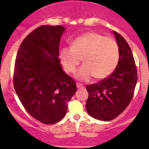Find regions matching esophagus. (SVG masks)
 Instances as JSON below:
<instances>
[{
	"instance_id": "34e87169",
	"label": "esophagus",
	"mask_w": 149,
	"mask_h": 149,
	"mask_svg": "<svg viewBox=\"0 0 149 149\" xmlns=\"http://www.w3.org/2000/svg\"><path fill=\"white\" fill-rule=\"evenodd\" d=\"M76 86H77V88H84V86L83 84H80V83H77L76 84Z\"/></svg>"
}]
</instances>
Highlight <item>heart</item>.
Segmentation results:
<instances>
[{
  "mask_svg": "<svg viewBox=\"0 0 149 149\" xmlns=\"http://www.w3.org/2000/svg\"><path fill=\"white\" fill-rule=\"evenodd\" d=\"M61 62L67 73H74L81 61L84 65L76 73L77 79L88 81L94 76L102 80L110 76L118 65L120 49L115 40L95 32L76 37L71 47L61 49Z\"/></svg>",
  "mask_w": 149,
  "mask_h": 149,
  "instance_id": "1",
  "label": "heart"
}]
</instances>
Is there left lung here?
I'll use <instances>...</instances> for the list:
<instances>
[{
  "instance_id": "8db88e82",
  "label": "left lung",
  "mask_w": 149,
  "mask_h": 149,
  "mask_svg": "<svg viewBox=\"0 0 149 149\" xmlns=\"http://www.w3.org/2000/svg\"><path fill=\"white\" fill-rule=\"evenodd\" d=\"M120 49V59L115 71L98 83L86 85L88 113L95 119L109 121L126 109L134 94L137 68L130 46L117 31H113Z\"/></svg>"
}]
</instances>
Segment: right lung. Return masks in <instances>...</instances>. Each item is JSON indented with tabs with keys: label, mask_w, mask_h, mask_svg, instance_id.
I'll return each instance as SVG.
<instances>
[{
	"label": "right lung",
	"mask_w": 149,
	"mask_h": 149,
	"mask_svg": "<svg viewBox=\"0 0 149 149\" xmlns=\"http://www.w3.org/2000/svg\"><path fill=\"white\" fill-rule=\"evenodd\" d=\"M64 30L61 25L35 29L23 40L15 61V91L29 114L44 124H54L64 118L68 102L77 90L58 59Z\"/></svg>",
	"instance_id": "add662e5"
}]
</instances>
